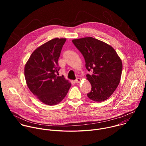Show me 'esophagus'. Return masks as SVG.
I'll list each match as a JSON object with an SVG mask.
<instances>
[{"label":"esophagus","instance_id":"1","mask_svg":"<svg viewBox=\"0 0 146 146\" xmlns=\"http://www.w3.org/2000/svg\"><path fill=\"white\" fill-rule=\"evenodd\" d=\"M80 81H81V78H77L76 80H74L75 83H78V82H80Z\"/></svg>","mask_w":146,"mask_h":146}]
</instances>
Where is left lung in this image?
<instances>
[{
    "label": "left lung",
    "instance_id": "obj_1",
    "mask_svg": "<svg viewBox=\"0 0 146 146\" xmlns=\"http://www.w3.org/2000/svg\"><path fill=\"white\" fill-rule=\"evenodd\" d=\"M72 42L84 56L86 69L92 72L87 74L92 86L88 97L96 102L106 100L119 83L122 70L121 59L111 46L95 38L74 39Z\"/></svg>",
    "mask_w": 146,
    "mask_h": 146
}]
</instances>
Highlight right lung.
<instances>
[{
    "label": "right lung",
    "instance_id": "add662e5",
    "mask_svg": "<svg viewBox=\"0 0 146 146\" xmlns=\"http://www.w3.org/2000/svg\"><path fill=\"white\" fill-rule=\"evenodd\" d=\"M66 40L55 38L41 45L33 51L25 65L24 74L29 89L47 105L61 102L71 86L64 76H58V61Z\"/></svg>",
    "mask_w": 146,
    "mask_h": 146
}]
</instances>
